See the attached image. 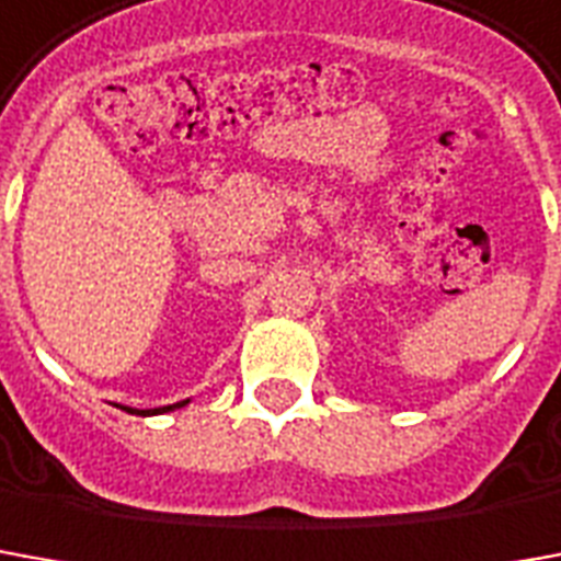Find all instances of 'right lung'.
Returning a JSON list of instances; mask_svg holds the SVG:
<instances>
[{
  "mask_svg": "<svg viewBox=\"0 0 561 561\" xmlns=\"http://www.w3.org/2000/svg\"><path fill=\"white\" fill-rule=\"evenodd\" d=\"M179 407H187V401L167 403V407H154V410H136V407H121V410H127V413H136V416H158V413H172V410H179Z\"/></svg>",
  "mask_w": 561,
  "mask_h": 561,
  "instance_id": "obj_1",
  "label": "right lung"
}]
</instances>
